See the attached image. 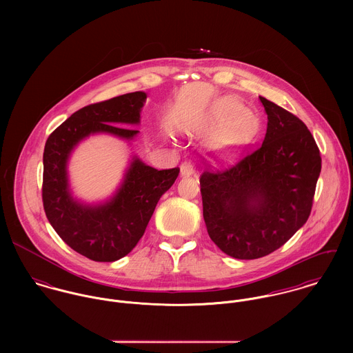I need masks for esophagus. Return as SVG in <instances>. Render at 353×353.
Wrapping results in <instances>:
<instances>
[{"instance_id": "34e87169", "label": "esophagus", "mask_w": 353, "mask_h": 353, "mask_svg": "<svg viewBox=\"0 0 353 353\" xmlns=\"http://www.w3.org/2000/svg\"><path fill=\"white\" fill-rule=\"evenodd\" d=\"M194 172V168H193V164L190 163V161H183L182 164H181V175L182 176H189V175H192Z\"/></svg>"}]
</instances>
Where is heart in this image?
I'll return each instance as SVG.
<instances>
[{
  "instance_id": "obj_1",
  "label": "heart",
  "mask_w": 353,
  "mask_h": 353,
  "mask_svg": "<svg viewBox=\"0 0 353 353\" xmlns=\"http://www.w3.org/2000/svg\"><path fill=\"white\" fill-rule=\"evenodd\" d=\"M252 118L243 112V107L232 99L214 103L193 125L197 134H217L214 148L227 151L243 144L252 134Z\"/></svg>"
}]
</instances>
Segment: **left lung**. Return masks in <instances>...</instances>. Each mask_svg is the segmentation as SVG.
Returning <instances> with one entry per match:
<instances>
[{
    "instance_id": "1",
    "label": "left lung",
    "mask_w": 353,
    "mask_h": 353,
    "mask_svg": "<svg viewBox=\"0 0 353 353\" xmlns=\"http://www.w3.org/2000/svg\"><path fill=\"white\" fill-rule=\"evenodd\" d=\"M266 134L227 168L208 161L200 176L202 212L213 243L230 256L255 259L280 249L307 221L321 172L319 148L296 115L259 97Z\"/></svg>"
}]
</instances>
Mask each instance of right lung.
Here are the masks:
<instances>
[{"label": "right lung", "instance_id": "add662e5", "mask_svg": "<svg viewBox=\"0 0 353 353\" xmlns=\"http://www.w3.org/2000/svg\"><path fill=\"white\" fill-rule=\"evenodd\" d=\"M145 99L144 92H130L85 105L61 123L45 145L42 200L46 216L69 248L97 262L117 261L134 249L160 197L178 178L179 168L159 171L134 159L117 196L105 205L91 208L73 201L69 194L68 156L91 133L133 139L139 130L125 126L140 122Z\"/></svg>", "mask_w": 353, "mask_h": 353}]
</instances>
